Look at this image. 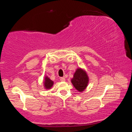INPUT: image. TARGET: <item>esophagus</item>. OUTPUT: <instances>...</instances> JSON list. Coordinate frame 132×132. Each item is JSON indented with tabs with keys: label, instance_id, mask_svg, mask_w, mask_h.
<instances>
[{
	"label": "esophagus",
	"instance_id": "1",
	"mask_svg": "<svg viewBox=\"0 0 132 132\" xmlns=\"http://www.w3.org/2000/svg\"><path fill=\"white\" fill-rule=\"evenodd\" d=\"M60 80H61V81H64L66 80V79H65V78L64 77H61V79H60Z\"/></svg>",
	"mask_w": 132,
	"mask_h": 132
}]
</instances>
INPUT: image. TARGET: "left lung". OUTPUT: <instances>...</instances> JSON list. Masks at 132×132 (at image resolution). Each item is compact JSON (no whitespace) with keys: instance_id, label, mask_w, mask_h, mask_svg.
I'll return each instance as SVG.
<instances>
[{"instance_id":"8db88e82","label":"left lung","mask_w":132,"mask_h":132,"mask_svg":"<svg viewBox=\"0 0 132 132\" xmlns=\"http://www.w3.org/2000/svg\"><path fill=\"white\" fill-rule=\"evenodd\" d=\"M88 80V77L86 71L79 68L76 71L71 81L77 90L82 92L87 86Z\"/></svg>"}]
</instances>
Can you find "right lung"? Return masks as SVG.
<instances>
[{
	"label": "right lung",
	"mask_w": 132,
	"mask_h": 132,
	"mask_svg": "<svg viewBox=\"0 0 132 132\" xmlns=\"http://www.w3.org/2000/svg\"><path fill=\"white\" fill-rule=\"evenodd\" d=\"M53 85V81H52L48 77H45L44 81V86L46 89H50Z\"/></svg>",
	"instance_id": "1"
}]
</instances>
